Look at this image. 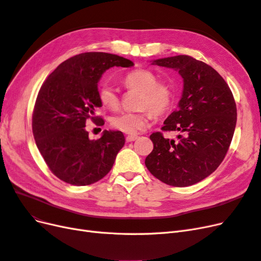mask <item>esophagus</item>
I'll return each instance as SVG.
<instances>
[{
    "label": "esophagus",
    "mask_w": 261,
    "mask_h": 261,
    "mask_svg": "<svg viewBox=\"0 0 261 261\" xmlns=\"http://www.w3.org/2000/svg\"><path fill=\"white\" fill-rule=\"evenodd\" d=\"M137 138H138V136H136V135H128V136H126V141L129 143V141H134V140H136Z\"/></svg>",
    "instance_id": "1"
}]
</instances>
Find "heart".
I'll return each instance as SVG.
<instances>
[{"mask_svg":"<svg viewBox=\"0 0 261 261\" xmlns=\"http://www.w3.org/2000/svg\"><path fill=\"white\" fill-rule=\"evenodd\" d=\"M126 88L139 91V108L144 109L141 112H125L114 116L111 125L117 130L129 135L144 130L151 122L155 114H163L171 108L174 100V89L167 82H159L158 76L148 68H137L125 75L123 80ZM98 97L102 106L110 110L120 108V97L111 85L103 84L99 91Z\"/></svg>","mask_w":261,"mask_h":261,"instance_id":"obj_1","label":"heart"}]
</instances>
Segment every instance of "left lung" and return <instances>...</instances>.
<instances>
[{
	"mask_svg": "<svg viewBox=\"0 0 261 261\" xmlns=\"http://www.w3.org/2000/svg\"><path fill=\"white\" fill-rule=\"evenodd\" d=\"M152 64L173 68L183 78L178 109L172 112L163 132H179L177 140L160 132L150 139L153 150L147 169L163 183L185 187L209 176L223 161L234 135L236 105L230 87L215 68L188 55L154 60Z\"/></svg>",
	"mask_w": 261,
	"mask_h": 261,
	"instance_id": "obj_1",
	"label": "left lung"
}]
</instances>
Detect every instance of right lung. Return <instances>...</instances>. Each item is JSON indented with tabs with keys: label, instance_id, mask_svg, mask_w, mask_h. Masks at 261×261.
I'll return each instance as SVG.
<instances>
[{
	"label": "right lung",
	"instance_id": "1",
	"mask_svg": "<svg viewBox=\"0 0 261 261\" xmlns=\"http://www.w3.org/2000/svg\"><path fill=\"white\" fill-rule=\"evenodd\" d=\"M130 60L103 52H86L54 69L39 90L33 112L37 147L53 174L65 183L86 186L103 178L112 169L125 138L120 130H105L89 138L86 122L103 125L96 116L102 107L98 83L107 69L130 67Z\"/></svg>",
	"mask_w": 261,
	"mask_h": 261
}]
</instances>
